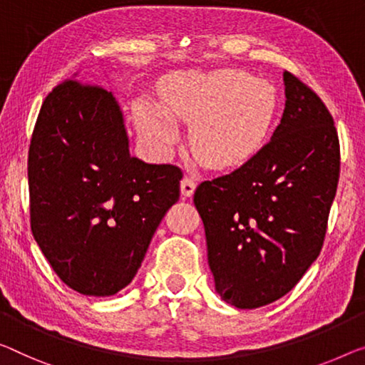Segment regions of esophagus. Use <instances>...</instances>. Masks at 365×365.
Instances as JSON below:
<instances>
[{
    "instance_id": "1",
    "label": "esophagus",
    "mask_w": 365,
    "mask_h": 365,
    "mask_svg": "<svg viewBox=\"0 0 365 365\" xmlns=\"http://www.w3.org/2000/svg\"><path fill=\"white\" fill-rule=\"evenodd\" d=\"M195 188H197V183L192 177H183L182 182H180V190H182V195L183 197H192Z\"/></svg>"
}]
</instances>
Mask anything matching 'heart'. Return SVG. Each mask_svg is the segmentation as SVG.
Returning a JSON list of instances; mask_svg holds the SVG:
<instances>
[{
    "instance_id": "obj_1",
    "label": "heart",
    "mask_w": 365,
    "mask_h": 365,
    "mask_svg": "<svg viewBox=\"0 0 365 365\" xmlns=\"http://www.w3.org/2000/svg\"><path fill=\"white\" fill-rule=\"evenodd\" d=\"M139 126L150 140L168 148L177 128L160 110L139 105ZM173 119L197 123L192 130L195 155L210 167L247 162L267 143L277 114L275 88L236 70H221L167 101Z\"/></svg>"
}]
</instances>
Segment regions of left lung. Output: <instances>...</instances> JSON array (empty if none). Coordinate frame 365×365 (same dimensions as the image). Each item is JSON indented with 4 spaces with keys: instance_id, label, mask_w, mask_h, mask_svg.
Instances as JSON below:
<instances>
[{
    "instance_id": "1",
    "label": "left lung",
    "mask_w": 365,
    "mask_h": 365,
    "mask_svg": "<svg viewBox=\"0 0 365 365\" xmlns=\"http://www.w3.org/2000/svg\"><path fill=\"white\" fill-rule=\"evenodd\" d=\"M285 110L267 144L227 175L200 183L215 288L252 309L279 300L322 252L339 180V139L314 91L284 72Z\"/></svg>"
}]
</instances>
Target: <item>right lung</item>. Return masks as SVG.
Masks as SVG:
<instances>
[{"label": "right lung", "instance_id": "obj_1", "mask_svg": "<svg viewBox=\"0 0 365 365\" xmlns=\"http://www.w3.org/2000/svg\"><path fill=\"white\" fill-rule=\"evenodd\" d=\"M27 178L31 231L53 272L81 295L110 297L138 274L182 170L130 157L111 91L65 80L42 103Z\"/></svg>", "mask_w": 365, "mask_h": 365}]
</instances>
